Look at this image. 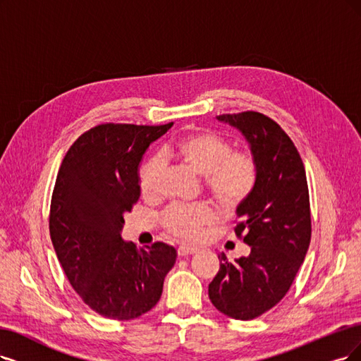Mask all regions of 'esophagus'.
I'll return each mask as SVG.
<instances>
[{
  "instance_id": "34e87169",
  "label": "esophagus",
  "mask_w": 361,
  "mask_h": 361,
  "mask_svg": "<svg viewBox=\"0 0 361 361\" xmlns=\"http://www.w3.org/2000/svg\"><path fill=\"white\" fill-rule=\"evenodd\" d=\"M195 252H197V248H192V247H185V245H181L178 250H177V255L178 257H185V256H192L195 255Z\"/></svg>"
}]
</instances>
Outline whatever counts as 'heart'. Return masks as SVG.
Here are the masks:
<instances>
[{"label":"heart","instance_id":"heart-1","mask_svg":"<svg viewBox=\"0 0 361 361\" xmlns=\"http://www.w3.org/2000/svg\"><path fill=\"white\" fill-rule=\"evenodd\" d=\"M180 162L205 177L208 192L224 209L241 207L255 190L257 164L245 152H233L232 144L212 132L201 130L168 145L162 157L154 156L142 164L138 176L140 192L145 199L159 196L164 176V159ZM217 220V212L208 204L172 205L162 217L165 231L181 241L196 243Z\"/></svg>","mask_w":361,"mask_h":361}]
</instances>
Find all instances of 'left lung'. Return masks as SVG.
I'll return each mask as SVG.
<instances>
[{
  "label": "left lung",
  "instance_id": "1",
  "mask_svg": "<svg viewBox=\"0 0 361 361\" xmlns=\"http://www.w3.org/2000/svg\"><path fill=\"white\" fill-rule=\"evenodd\" d=\"M243 133L257 164V181L236 208L235 232L251 251L229 262L208 286L216 308L235 319H252L281 300L291 287L311 243L308 183L298 149L272 118L256 111L217 116Z\"/></svg>",
  "mask_w": 361,
  "mask_h": 361
}]
</instances>
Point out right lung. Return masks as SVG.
I'll return each mask as SVG.
<instances>
[{"instance_id":"obj_1","label":"right lung","mask_w":361,"mask_h":361,"mask_svg":"<svg viewBox=\"0 0 361 361\" xmlns=\"http://www.w3.org/2000/svg\"><path fill=\"white\" fill-rule=\"evenodd\" d=\"M105 123L70 147L51 195L49 228L73 288L102 317L133 319L162 296L177 251L123 241L125 214L140 199V164L150 144L172 128Z\"/></svg>"}]
</instances>
